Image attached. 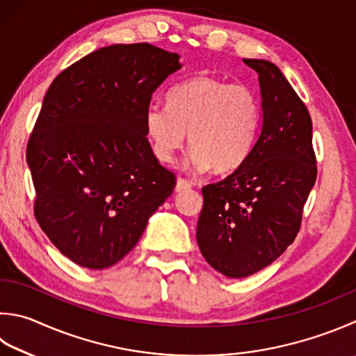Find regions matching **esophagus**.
<instances>
[{"instance_id": "1", "label": "esophagus", "mask_w": 356, "mask_h": 356, "mask_svg": "<svg viewBox=\"0 0 356 356\" xmlns=\"http://www.w3.org/2000/svg\"><path fill=\"white\" fill-rule=\"evenodd\" d=\"M191 187H192L191 181H187V179H184V178H178L177 186H175V191H177V192H183V191L191 189Z\"/></svg>"}]
</instances>
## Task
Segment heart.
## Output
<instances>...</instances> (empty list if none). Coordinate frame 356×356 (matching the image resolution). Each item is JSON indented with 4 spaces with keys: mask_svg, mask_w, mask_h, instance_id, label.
Returning a JSON list of instances; mask_svg holds the SVG:
<instances>
[{
    "mask_svg": "<svg viewBox=\"0 0 356 356\" xmlns=\"http://www.w3.org/2000/svg\"><path fill=\"white\" fill-rule=\"evenodd\" d=\"M260 118V99L250 86L198 76L173 86L167 92L165 108L149 106L144 124L161 163L175 161L189 133L191 169L206 172L213 167L227 173L251 155Z\"/></svg>",
    "mask_w": 356,
    "mask_h": 356,
    "instance_id": "obj_1",
    "label": "heart"
}]
</instances>
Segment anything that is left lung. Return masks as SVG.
Returning a JSON list of instances; mask_svg holds the SVG:
<instances>
[{
  "instance_id": "1",
  "label": "left lung",
  "mask_w": 356,
  "mask_h": 356,
  "mask_svg": "<svg viewBox=\"0 0 356 356\" xmlns=\"http://www.w3.org/2000/svg\"><path fill=\"white\" fill-rule=\"evenodd\" d=\"M243 62L259 74V138L236 172L203 187L197 225L203 257L232 279L264 270L293 243L318 175L305 104L276 65Z\"/></svg>"
}]
</instances>
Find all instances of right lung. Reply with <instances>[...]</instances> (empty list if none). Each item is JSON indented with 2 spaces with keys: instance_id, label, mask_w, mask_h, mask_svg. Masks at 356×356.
<instances>
[{
  "instance_id": "1",
  "label": "right lung",
  "mask_w": 356,
  "mask_h": 356,
  "mask_svg": "<svg viewBox=\"0 0 356 356\" xmlns=\"http://www.w3.org/2000/svg\"><path fill=\"white\" fill-rule=\"evenodd\" d=\"M181 68L150 43L111 44L54 79L26 149L33 213L54 246L83 268L125 257L177 178L159 164L144 116L152 95Z\"/></svg>"
}]
</instances>
